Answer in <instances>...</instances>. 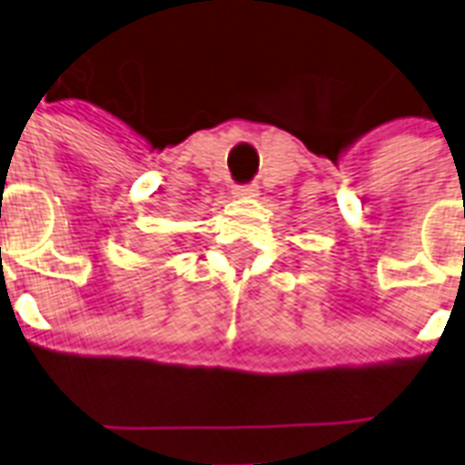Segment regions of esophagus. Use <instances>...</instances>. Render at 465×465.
Masks as SVG:
<instances>
[{
    "label": "esophagus",
    "mask_w": 465,
    "mask_h": 465,
    "mask_svg": "<svg viewBox=\"0 0 465 465\" xmlns=\"http://www.w3.org/2000/svg\"><path fill=\"white\" fill-rule=\"evenodd\" d=\"M236 195H257V184H239L236 187Z\"/></svg>",
    "instance_id": "34e87169"
}]
</instances>
